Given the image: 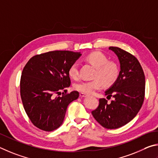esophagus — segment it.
<instances>
[{
  "mask_svg": "<svg viewBox=\"0 0 158 158\" xmlns=\"http://www.w3.org/2000/svg\"><path fill=\"white\" fill-rule=\"evenodd\" d=\"M79 95L81 97H85V96H87V94H84V93H80Z\"/></svg>",
  "mask_w": 158,
  "mask_h": 158,
  "instance_id": "obj_1",
  "label": "esophagus"
}]
</instances>
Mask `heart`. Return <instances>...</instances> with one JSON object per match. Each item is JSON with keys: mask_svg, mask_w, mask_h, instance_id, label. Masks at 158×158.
Instances as JSON below:
<instances>
[{"mask_svg": "<svg viewBox=\"0 0 158 158\" xmlns=\"http://www.w3.org/2000/svg\"><path fill=\"white\" fill-rule=\"evenodd\" d=\"M85 60L95 67L92 81H82L74 85V89L81 93L92 94L96 91L101 89L103 85L110 87L117 81L119 75V69L114 61L108 60L103 53L98 51L90 52L85 57ZM69 77L77 80L79 77L78 68L76 63L70 66L68 70Z\"/></svg>", "mask_w": 158, "mask_h": 158, "instance_id": "1", "label": "heart"}]
</instances>
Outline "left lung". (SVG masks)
I'll return each mask as SVG.
<instances>
[{
  "mask_svg": "<svg viewBox=\"0 0 158 158\" xmlns=\"http://www.w3.org/2000/svg\"><path fill=\"white\" fill-rule=\"evenodd\" d=\"M119 60L121 71L114 85L106 92L107 98H114L108 103L99 99L93 110L94 118L107 129H116L130 122L142 107L145 97V76L138 60L133 55L118 47L110 46Z\"/></svg>",
  "mask_w": 158,
  "mask_h": 158,
  "instance_id": "8db88e82",
  "label": "left lung"
}]
</instances>
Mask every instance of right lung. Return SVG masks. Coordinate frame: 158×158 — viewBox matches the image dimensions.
I'll list each match as a JSON object with an SVG mask.
<instances>
[{"mask_svg":"<svg viewBox=\"0 0 158 158\" xmlns=\"http://www.w3.org/2000/svg\"><path fill=\"white\" fill-rule=\"evenodd\" d=\"M81 55L69 51H49L32 57L25 65L20 81V94L27 117L35 127L51 132L62 125L68 105L78 98L68 92L70 66ZM65 93L60 97V92Z\"/></svg>","mask_w":158,"mask_h":158,"instance_id":"add662e5","label":"right lung"}]
</instances>
